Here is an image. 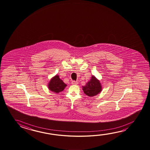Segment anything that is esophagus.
<instances>
[{"label":"esophagus","instance_id":"1","mask_svg":"<svg viewBox=\"0 0 150 150\" xmlns=\"http://www.w3.org/2000/svg\"><path fill=\"white\" fill-rule=\"evenodd\" d=\"M71 83L73 84V85H77V84H78V81H71Z\"/></svg>","mask_w":150,"mask_h":150}]
</instances>
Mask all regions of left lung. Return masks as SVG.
I'll return each mask as SVG.
<instances>
[{"mask_svg":"<svg viewBox=\"0 0 150 150\" xmlns=\"http://www.w3.org/2000/svg\"><path fill=\"white\" fill-rule=\"evenodd\" d=\"M101 86L99 81L94 76L91 78V80L86 83V85L83 87V93L89 97L96 96L101 91Z\"/></svg>","mask_w":150,"mask_h":150,"instance_id":"8db88e82","label":"left lung"}]
</instances>
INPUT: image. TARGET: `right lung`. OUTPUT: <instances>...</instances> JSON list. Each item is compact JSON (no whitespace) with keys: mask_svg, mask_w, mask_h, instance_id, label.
<instances>
[{"mask_svg":"<svg viewBox=\"0 0 150 150\" xmlns=\"http://www.w3.org/2000/svg\"><path fill=\"white\" fill-rule=\"evenodd\" d=\"M48 86L50 91L54 93H59L64 90L65 87L67 86V84L59 79V76L56 75L51 79Z\"/></svg>","mask_w":150,"mask_h":150,"instance_id":"obj_1","label":"right lung"}]
</instances>
